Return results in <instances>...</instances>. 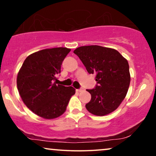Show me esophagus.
Instances as JSON below:
<instances>
[{
  "label": "esophagus",
  "instance_id": "esophagus-1",
  "mask_svg": "<svg viewBox=\"0 0 156 156\" xmlns=\"http://www.w3.org/2000/svg\"><path fill=\"white\" fill-rule=\"evenodd\" d=\"M76 90H77L78 92H82V91H84V89H83V88H80V89H78Z\"/></svg>",
  "mask_w": 156,
  "mask_h": 156
}]
</instances>
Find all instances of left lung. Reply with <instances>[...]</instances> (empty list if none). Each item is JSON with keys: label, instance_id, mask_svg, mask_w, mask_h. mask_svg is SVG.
I'll list each match as a JSON object with an SVG mask.
<instances>
[{"label": "left lung", "instance_id": "1", "mask_svg": "<svg viewBox=\"0 0 156 156\" xmlns=\"http://www.w3.org/2000/svg\"><path fill=\"white\" fill-rule=\"evenodd\" d=\"M74 53L89 74L95 75V87L87 90L91 100L86 108L95 116L109 114L120 105L130 84L128 61L116 50L99 45L79 47Z\"/></svg>", "mask_w": 156, "mask_h": 156}]
</instances>
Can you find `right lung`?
I'll return each instance as SVG.
<instances>
[{
    "mask_svg": "<svg viewBox=\"0 0 156 156\" xmlns=\"http://www.w3.org/2000/svg\"><path fill=\"white\" fill-rule=\"evenodd\" d=\"M71 51L67 48L44 49L27 56L17 75V89L26 106L36 115L53 119L66 111L75 89L57 84L56 76L65 57Z\"/></svg>",
    "mask_w": 156,
    "mask_h": 156,
    "instance_id": "right-lung-1",
    "label": "right lung"
}]
</instances>
